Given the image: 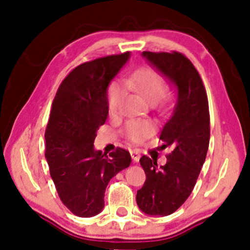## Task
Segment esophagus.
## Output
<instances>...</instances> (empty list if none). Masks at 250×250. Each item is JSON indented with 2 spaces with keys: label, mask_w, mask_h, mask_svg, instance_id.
<instances>
[{
  "label": "esophagus",
  "mask_w": 250,
  "mask_h": 250,
  "mask_svg": "<svg viewBox=\"0 0 250 250\" xmlns=\"http://www.w3.org/2000/svg\"><path fill=\"white\" fill-rule=\"evenodd\" d=\"M131 156H132V159L134 160L135 163H138L140 160V157H141L139 150H131Z\"/></svg>",
  "instance_id": "1"
}]
</instances>
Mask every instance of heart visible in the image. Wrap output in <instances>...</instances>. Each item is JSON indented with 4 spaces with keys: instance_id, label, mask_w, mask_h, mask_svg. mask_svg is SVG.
<instances>
[{
    "instance_id": "obj_1",
    "label": "heart",
    "mask_w": 250,
    "mask_h": 250,
    "mask_svg": "<svg viewBox=\"0 0 250 250\" xmlns=\"http://www.w3.org/2000/svg\"><path fill=\"white\" fill-rule=\"evenodd\" d=\"M125 83L132 90L141 93L149 102H157L165 95L166 82L163 75L151 67L136 69L125 80ZM125 94V86L121 82L115 81L109 84L107 90V104L111 114L121 108ZM152 133V125L146 121H129L124 127V134L129 141L141 143Z\"/></svg>"
}]
</instances>
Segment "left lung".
Instances as JSON below:
<instances>
[{
    "mask_svg": "<svg viewBox=\"0 0 250 250\" xmlns=\"http://www.w3.org/2000/svg\"><path fill=\"white\" fill-rule=\"evenodd\" d=\"M149 60L164 76L176 85L177 104L164 126L163 148H170L167 163L142 156L146 182L136 193V204L143 213L155 216L173 214L192 192L206 159L209 146V109L204 83L192 62L184 54L145 51Z\"/></svg>",
    "mask_w": 250,
    "mask_h": 250,
    "instance_id": "obj_1",
    "label": "left lung"
}]
</instances>
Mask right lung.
I'll list each match as a JSON object with an SVG mask.
<instances>
[{"mask_svg": "<svg viewBox=\"0 0 250 250\" xmlns=\"http://www.w3.org/2000/svg\"><path fill=\"white\" fill-rule=\"evenodd\" d=\"M128 58L125 52L80 64L62 81L52 102L45 158L60 200L76 216L100 213L109 181L131 164L127 150L117 148L107 156L93 146L108 117V85Z\"/></svg>", "mask_w": 250, "mask_h": 250, "instance_id": "right-lung-1", "label": "right lung"}]
</instances>
